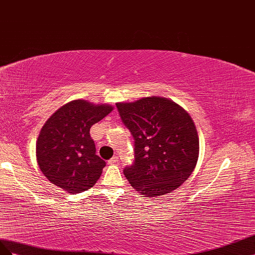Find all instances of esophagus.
Instances as JSON below:
<instances>
[{"label":"esophagus","mask_w":255,"mask_h":255,"mask_svg":"<svg viewBox=\"0 0 255 255\" xmlns=\"http://www.w3.org/2000/svg\"><path fill=\"white\" fill-rule=\"evenodd\" d=\"M118 162H119V157H118V156H113V157L108 161L109 164H115V163H118Z\"/></svg>","instance_id":"obj_1"}]
</instances>
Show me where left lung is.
Masks as SVG:
<instances>
[{"label":"left lung","instance_id":"left-lung-1","mask_svg":"<svg viewBox=\"0 0 255 255\" xmlns=\"http://www.w3.org/2000/svg\"><path fill=\"white\" fill-rule=\"evenodd\" d=\"M123 123L134 137V163L124 170L142 195L171 193L195 169L200 142L194 122L173 100L150 96L116 103Z\"/></svg>","mask_w":255,"mask_h":255}]
</instances>
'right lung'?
Returning <instances> with one entry per match:
<instances>
[{"instance_id":"obj_1","label":"right lung","mask_w":255,"mask_h":255,"mask_svg":"<svg viewBox=\"0 0 255 255\" xmlns=\"http://www.w3.org/2000/svg\"><path fill=\"white\" fill-rule=\"evenodd\" d=\"M113 109L109 104L75 99L43 124L36 141V160L51 184L72 194L96 184L106 162L96 155L90 129Z\"/></svg>"}]
</instances>
